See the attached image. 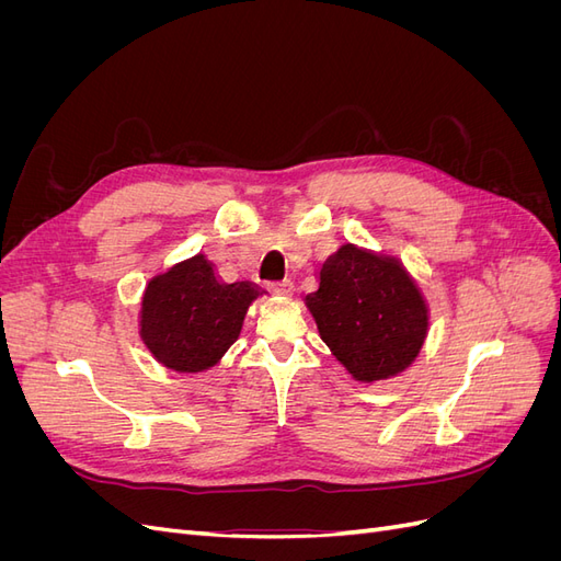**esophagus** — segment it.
<instances>
[{
  "label": "esophagus",
  "instance_id": "1",
  "mask_svg": "<svg viewBox=\"0 0 561 561\" xmlns=\"http://www.w3.org/2000/svg\"><path fill=\"white\" fill-rule=\"evenodd\" d=\"M268 287H271V290H274V293H278V295H290V293H293V280L283 278V280L271 283Z\"/></svg>",
  "mask_w": 561,
  "mask_h": 561
}]
</instances>
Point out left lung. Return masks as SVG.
<instances>
[{"mask_svg":"<svg viewBox=\"0 0 561 561\" xmlns=\"http://www.w3.org/2000/svg\"><path fill=\"white\" fill-rule=\"evenodd\" d=\"M316 278V290L301 301L355 381L393 379L416 363L431 330V307L398 254L342 243Z\"/></svg>","mask_w":561,"mask_h":561,"instance_id":"left-lung-1","label":"left lung"}]
</instances>
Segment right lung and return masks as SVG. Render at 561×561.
I'll list each match as a JSON object with an SVG mask.
<instances>
[{"label":"right lung","mask_w":561,"mask_h":561,"mask_svg":"<svg viewBox=\"0 0 561 561\" xmlns=\"http://www.w3.org/2000/svg\"><path fill=\"white\" fill-rule=\"evenodd\" d=\"M262 295L266 290L252 280L225 283L198 252L147 280L138 309L140 342L165 369L201 375L225 358Z\"/></svg>","instance_id":"obj_1"}]
</instances>
